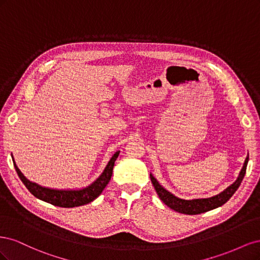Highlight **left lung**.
<instances>
[{"label":"left lung","instance_id":"1","mask_svg":"<svg viewBox=\"0 0 260 260\" xmlns=\"http://www.w3.org/2000/svg\"><path fill=\"white\" fill-rule=\"evenodd\" d=\"M247 162H248V155L246 157L245 161L243 164V167L240 171L238 179L235 180L231 185L228 186L221 193H219L215 196H212V198H208V199H195V200L179 199L176 195L166 190L162 185H160L158 181L156 180V178L152 174H149V177H151V181L157 192V195L159 196V199L166 204L168 207L184 215H199V214H203V212H206L222 206L223 204H225L231 199V196L235 193V191L238 190L244 176H245Z\"/></svg>","mask_w":260,"mask_h":260}]
</instances>
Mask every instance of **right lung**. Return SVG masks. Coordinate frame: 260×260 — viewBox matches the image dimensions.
Returning <instances> with one entry per match:
<instances>
[{
    "instance_id": "right-lung-1",
    "label": "right lung",
    "mask_w": 260,
    "mask_h": 260,
    "mask_svg": "<svg viewBox=\"0 0 260 260\" xmlns=\"http://www.w3.org/2000/svg\"><path fill=\"white\" fill-rule=\"evenodd\" d=\"M118 155H119V151H117L112 156V158L109 159L105 169L95 181H93L90 185L85 186L83 188H78V190H56V188L45 187V186L39 185L38 183L31 182V181H29L21 174V171L17 167V165L15 162L13 156L12 158L14 162V167L16 169L18 177L20 178L22 183L25 184V186L28 188L31 194L36 196L37 199L49 204H52L54 206L72 208V207L85 205V204H89L96 198H99L100 194L103 192L105 186L108 184L109 180L112 178L114 165Z\"/></svg>"
}]
</instances>
